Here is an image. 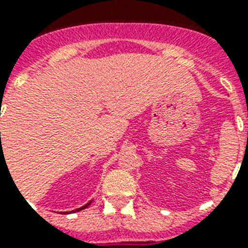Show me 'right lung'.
Returning a JSON list of instances; mask_svg holds the SVG:
<instances>
[{
    "mask_svg": "<svg viewBox=\"0 0 248 248\" xmlns=\"http://www.w3.org/2000/svg\"><path fill=\"white\" fill-rule=\"evenodd\" d=\"M89 203H91V202H89ZM89 203H87V205H85V206H82V208H78V209H76V210H73V212H78V210H82V209H85L88 205H89Z\"/></svg>",
    "mask_w": 248,
    "mask_h": 248,
    "instance_id": "right-lung-1",
    "label": "right lung"
}]
</instances>
